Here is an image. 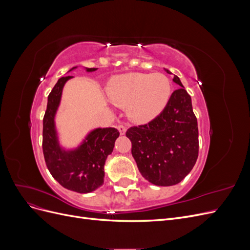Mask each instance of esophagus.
<instances>
[{"label": "esophagus", "instance_id": "obj_1", "mask_svg": "<svg viewBox=\"0 0 250 250\" xmlns=\"http://www.w3.org/2000/svg\"><path fill=\"white\" fill-rule=\"evenodd\" d=\"M118 130H119V132L121 133V134H125V132H126V127L124 126V125H119L118 126Z\"/></svg>", "mask_w": 250, "mask_h": 250}]
</instances>
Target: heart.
<instances>
[{
    "instance_id": "obj_1",
    "label": "heart",
    "mask_w": 250,
    "mask_h": 250,
    "mask_svg": "<svg viewBox=\"0 0 250 250\" xmlns=\"http://www.w3.org/2000/svg\"><path fill=\"white\" fill-rule=\"evenodd\" d=\"M172 93L170 79L162 73H128L112 79L108 85L109 100L126 108L132 122L148 123L167 106Z\"/></svg>"
}]
</instances>
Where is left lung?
Here are the masks:
<instances>
[{"mask_svg":"<svg viewBox=\"0 0 250 250\" xmlns=\"http://www.w3.org/2000/svg\"><path fill=\"white\" fill-rule=\"evenodd\" d=\"M173 81L181 87L172 93L160 115L148 124L133 126L126 131L142 176L162 187L180 183L193 169L199 150L198 125L191 96L177 76Z\"/></svg>","mask_w":250,"mask_h":250,"instance_id":"left-lung-1","label":"left lung"}]
</instances>
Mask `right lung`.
Masks as SVG:
<instances>
[{
	"label": "right lung",
	"instance_id": "1",
	"mask_svg": "<svg viewBox=\"0 0 250 250\" xmlns=\"http://www.w3.org/2000/svg\"><path fill=\"white\" fill-rule=\"evenodd\" d=\"M74 66L69 71H73ZM94 72L95 67H85ZM73 76L58 79L48 96L47 110L42 120V151L51 175L63 188L77 193H90L104 183V165L111 154L120 135L116 128H96L80 145L66 150L60 146L55 126V116L62 100V88Z\"/></svg>",
	"mask_w": 250,
	"mask_h": 250
}]
</instances>
